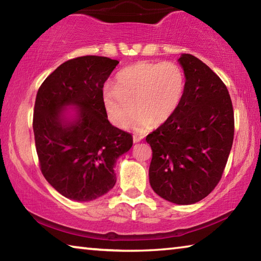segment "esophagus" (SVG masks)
I'll return each instance as SVG.
<instances>
[{"label": "esophagus", "instance_id": "34e87169", "mask_svg": "<svg viewBox=\"0 0 261 261\" xmlns=\"http://www.w3.org/2000/svg\"><path fill=\"white\" fill-rule=\"evenodd\" d=\"M144 139V136L143 135H139V134H135L134 135V141L135 143H138V141L143 140Z\"/></svg>", "mask_w": 261, "mask_h": 261}]
</instances>
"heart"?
<instances>
[{"label":"heart","mask_w":261,"mask_h":261,"mask_svg":"<svg viewBox=\"0 0 261 261\" xmlns=\"http://www.w3.org/2000/svg\"><path fill=\"white\" fill-rule=\"evenodd\" d=\"M185 91V76L173 62L141 61L123 68L116 74V85L106 84L101 93L108 120L125 127L135 120L138 130L166 122L177 110ZM137 106H136L135 105Z\"/></svg>","instance_id":"b5f03b06"}]
</instances>
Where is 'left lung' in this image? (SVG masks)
Segmentation results:
<instances>
[{
    "label": "left lung",
    "mask_w": 261,
    "mask_h": 261,
    "mask_svg": "<svg viewBox=\"0 0 261 261\" xmlns=\"http://www.w3.org/2000/svg\"><path fill=\"white\" fill-rule=\"evenodd\" d=\"M178 62L184 95L173 116L146 137L152 148L148 175L163 199L190 205L208 196L222 177L235 121L228 88L218 74L191 54Z\"/></svg>",
    "instance_id": "8db88e82"
}]
</instances>
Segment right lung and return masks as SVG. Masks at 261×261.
<instances>
[{
    "label": "right lung",
    "mask_w": 261,
    "mask_h": 261,
    "mask_svg": "<svg viewBox=\"0 0 261 261\" xmlns=\"http://www.w3.org/2000/svg\"><path fill=\"white\" fill-rule=\"evenodd\" d=\"M118 61L81 56L61 64L39 87L33 132L39 166L47 182L69 199L90 201L116 183L114 166L129 151L132 136L110 124L101 93ZM79 108L67 122L61 110Z\"/></svg>",
    "instance_id": "1"
}]
</instances>
